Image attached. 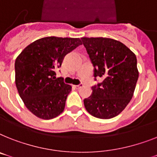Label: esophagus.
Instances as JSON below:
<instances>
[{
  "mask_svg": "<svg viewBox=\"0 0 157 157\" xmlns=\"http://www.w3.org/2000/svg\"><path fill=\"white\" fill-rule=\"evenodd\" d=\"M82 86V83L78 84V85H75V87L76 89H79V88H81Z\"/></svg>",
  "mask_w": 157,
  "mask_h": 157,
  "instance_id": "obj_1",
  "label": "esophagus"
}]
</instances>
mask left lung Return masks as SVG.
I'll list each match as a JSON object with an SVG mask.
<instances>
[{"label": "left lung", "mask_w": 157, "mask_h": 157, "mask_svg": "<svg viewBox=\"0 0 157 157\" xmlns=\"http://www.w3.org/2000/svg\"><path fill=\"white\" fill-rule=\"evenodd\" d=\"M94 67V77L103 81L92 87L84 99L86 111L99 119H111L121 113L134 94L139 71L136 54L124 44L107 37H82Z\"/></svg>", "instance_id": "8db88e82"}]
</instances>
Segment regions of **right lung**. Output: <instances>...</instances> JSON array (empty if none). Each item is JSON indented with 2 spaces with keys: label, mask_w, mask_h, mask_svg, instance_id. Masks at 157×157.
I'll list each match as a JSON object with an SVG mask.
<instances>
[{
  "label": "right lung",
  "mask_w": 157,
  "mask_h": 157,
  "mask_svg": "<svg viewBox=\"0 0 157 157\" xmlns=\"http://www.w3.org/2000/svg\"><path fill=\"white\" fill-rule=\"evenodd\" d=\"M79 38L46 37L29 44L15 61V82L25 107L42 120L59 116L65 108L71 86L58 68L68 53L81 45Z\"/></svg>",
  "instance_id": "1"
}]
</instances>
